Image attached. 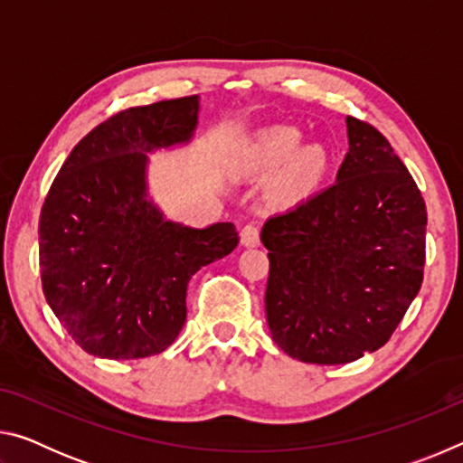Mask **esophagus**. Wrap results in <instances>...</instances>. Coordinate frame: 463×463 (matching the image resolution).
<instances>
[{
    "mask_svg": "<svg viewBox=\"0 0 463 463\" xmlns=\"http://www.w3.org/2000/svg\"><path fill=\"white\" fill-rule=\"evenodd\" d=\"M241 242L245 247H257L260 245V229L255 224H245L241 231Z\"/></svg>",
    "mask_w": 463,
    "mask_h": 463,
    "instance_id": "1",
    "label": "esophagus"
}]
</instances>
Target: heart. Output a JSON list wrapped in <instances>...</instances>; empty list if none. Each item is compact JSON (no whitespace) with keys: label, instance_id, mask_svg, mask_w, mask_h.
I'll return each instance as SVG.
<instances>
[{"label":"heart","instance_id":"heart-1","mask_svg":"<svg viewBox=\"0 0 463 463\" xmlns=\"http://www.w3.org/2000/svg\"><path fill=\"white\" fill-rule=\"evenodd\" d=\"M302 146V132L292 127H276L255 140L245 155L242 167L250 174H271L281 167L279 194L284 198H302L323 179L328 155L320 145Z\"/></svg>","mask_w":463,"mask_h":463}]
</instances>
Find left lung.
<instances>
[{
  "label": "left lung",
  "instance_id": "8db88e82",
  "mask_svg": "<svg viewBox=\"0 0 463 463\" xmlns=\"http://www.w3.org/2000/svg\"><path fill=\"white\" fill-rule=\"evenodd\" d=\"M336 182L263 224L271 339L304 364H349L386 345L425 269L427 208L401 156L347 116Z\"/></svg>",
  "mask_w": 463,
  "mask_h": 463
}]
</instances>
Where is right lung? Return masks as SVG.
<instances>
[{"label":"right lung","mask_w":463,"mask_h":463,"mask_svg":"<svg viewBox=\"0 0 463 463\" xmlns=\"http://www.w3.org/2000/svg\"><path fill=\"white\" fill-rule=\"evenodd\" d=\"M198 109V96L122 109L75 145L46 194L43 292L91 355L165 351L185 323L194 273L239 245L232 222L190 229L146 200V153L187 143Z\"/></svg>","instance_id":"obj_1"}]
</instances>
